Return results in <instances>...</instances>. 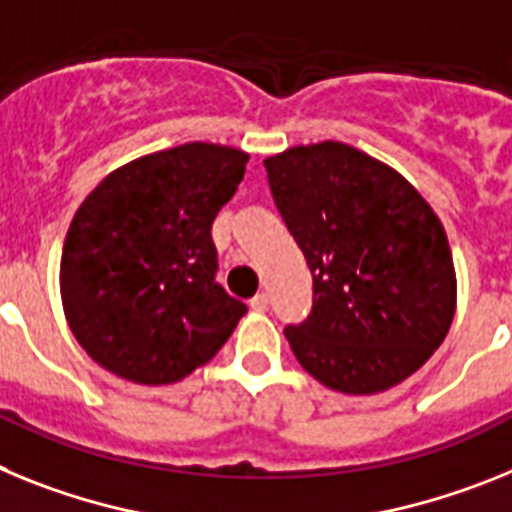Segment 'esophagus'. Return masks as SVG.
<instances>
[{
  "instance_id": "1",
  "label": "esophagus",
  "mask_w": 512,
  "mask_h": 512,
  "mask_svg": "<svg viewBox=\"0 0 512 512\" xmlns=\"http://www.w3.org/2000/svg\"><path fill=\"white\" fill-rule=\"evenodd\" d=\"M250 306L255 311H268V296H265V293H257L255 299L250 301Z\"/></svg>"
}]
</instances>
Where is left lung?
<instances>
[{"label": "left lung", "mask_w": 512, "mask_h": 512, "mask_svg": "<svg viewBox=\"0 0 512 512\" xmlns=\"http://www.w3.org/2000/svg\"><path fill=\"white\" fill-rule=\"evenodd\" d=\"M265 170L314 281L309 317L283 330L296 361L342 394L397 386L453 322L441 219L399 172L340 141L293 146Z\"/></svg>", "instance_id": "1"}]
</instances>
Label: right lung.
I'll return each mask as SVG.
<instances>
[{"mask_svg":"<svg viewBox=\"0 0 512 512\" xmlns=\"http://www.w3.org/2000/svg\"><path fill=\"white\" fill-rule=\"evenodd\" d=\"M250 154L182 144L110 172L61 252L66 319L92 361L133 384H172L229 340L247 304L216 283V213Z\"/></svg>","mask_w":512,"mask_h":512,"instance_id":"obj_1","label":"right lung"}]
</instances>
